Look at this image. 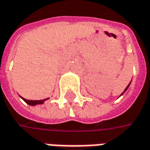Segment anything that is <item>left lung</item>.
<instances>
[{
  "label": "left lung",
  "instance_id": "8db88e82",
  "mask_svg": "<svg viewBox=\"0 0 150 150\" xmlns=\"http://www.w3.org/2000/svg\"><path fill=\"white\" fill-rule=\"evenodd\" d=\"M130 82H129V84H128V86H127V87H125V91H123V92H122V93H121V94H120V96H122V95H123V94H124L125 92V91H127V89H128V88H129V85H130Z\"/></svg>",
  "mask_w": 150,
  "mask_h": 150
}]
</instances>
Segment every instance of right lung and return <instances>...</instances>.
Segmentation results:
<instances>
[{
  "label": "right lung",
  "mask_w": 150,
  "mask_h": 150,
  "mask_svg": "<svg viewBox=\"0 0 150 150\" xmlns=\"http://www.w3.org/2000/svg\"><path fill=\"white\" fill-rule=\"evenodd\" d=\"M24 101H25L27 104H29L30 105H40V104H43L46 100H48L49 98H46V99H44V100H40V101H31V100H27V99H25L23 97H21Z\"/></svg>",
  "instance_id": "right-lung-1"
}]
</instances>
